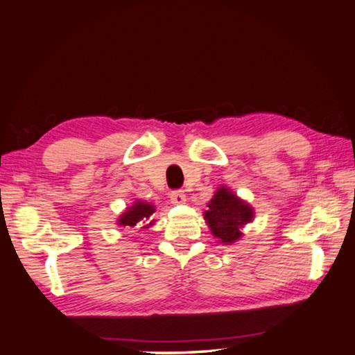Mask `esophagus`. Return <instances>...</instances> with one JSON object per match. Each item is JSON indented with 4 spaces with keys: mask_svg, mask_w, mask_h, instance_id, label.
Segmentation results:
<instances>
[{
    "mask_svg": "<svg viewBox=\"0 0 355 355\" xmlns=\"http://www.w3.org/2000/svg\"><path fill=\"white\" fill-rule=\"evenodd\" d=\"M171 201H172L173 205H182V203H184V201H186L184 192H183V191H173V192L171 193Z\"/></svg>",
    "mask_w": 355,
    "mask_h": 355,
    "instance_id": "obj_1",
    "label": "esophagus"
}]
</instances>
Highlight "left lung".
<instances>
[{
	"label": "left lung",
	"instance_id": "1",
	"mask_svg": "<svg viewBox=\"0 0 355 355\" xmlns=\"http://www.w3.org/2000/svg\"><path fill=\"white\" fill-rule=\"evenodd\" d=\"M207 206L209 211L205 212L207 225L218 241L226 245L237 241L241 237L240 227L254 217L251 206L235 197L226 187H220Z\"/></svg>",
	"mask_w": 355,
	"mask_h": 355
}]
</instances>
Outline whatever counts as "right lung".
<instances>
[{"mask_svg":"<svg viewBox=\"0 0 355 355\" xmlns=\"http://www.w3.org/2000/svg\"><path fill=\"white\" fill-rule=\"evenodd\" d=\"M154 206L143 203V201H137V203L128 209V212H124L121 215V218L118 220V225L120 226H141V227H149L152 225V221L146 223L149 220V217L154 214ZM145 226L143 227L142 225Z\"/></svg>","mask_w":355,"mask_h":355,"instance_id":"add662e5","label":"right lung"}]
</instances>
